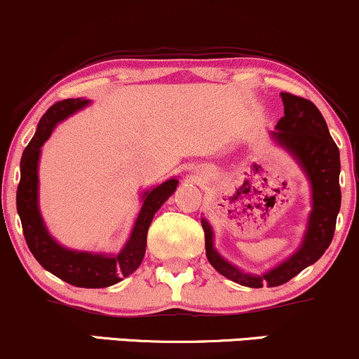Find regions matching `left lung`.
Here are the masks:
<instances>
[{
	"instance_id": "obj_1",
	"label": "left lung",
	"mask_w": 359,
	"mask_h": 359,
	"mask_svg": "<svg viewBox=\"0 0 359 359\" xmlns=\"http://www.w3.org/2000/svg\"><path fill=\"white\" fill-rule=\"evenodd\" d=\"M281 100L285 116L278 121L269 136L298 163L311 188V211L298 250L268 271L246 273L218 253L215 248L213 228L210 221L201 218L206 258L211 266L228 280L248 287L285 285L309 264L316 263L333 240L336 218L341 206L339 149L331 138L325 118L311 101L290 93H281Z\"/></svg>"
}]
</instances>
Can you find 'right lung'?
I'll list each match as a JSON object with an SVG mask.
<instances>
[{
  "instance_id": "1",
  "label": "right lung",
  "mask_w": 359,
  "mask_h": 359,
  "mask_svg": "<svg viewBox=\"0 0 359 359\" xmlns=\"http://www.w3.org/2000/svg\"><path fill=\"white\" fill-rule=\"evenodd\" d=\"M85 98L65 100L53 104L39 119L36 133L21 156V178L16 191V210L23 226L25 240L29 251L41 266L69 285L78 287H108L116 285L140 268L146 251L148 228L154 213L176 191L178 178L163 181L161 184L144 189L141 194V208L136 216L130 238L118 253H93L72 250L57 243L46 228L39 211L38 168L43 144L50 140L55 128L76 111L90 106Z\"/></svg>"
}]
</instances>
